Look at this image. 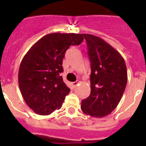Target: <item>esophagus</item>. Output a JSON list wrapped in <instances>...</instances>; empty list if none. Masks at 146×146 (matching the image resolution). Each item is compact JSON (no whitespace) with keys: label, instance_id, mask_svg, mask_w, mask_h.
Instances as JSON below:
<instances>
[{"label":"esophagus","instance_id":"1","mask_svg":"<svg viewBox=\"0 0 146 146\" xmlns=\"http://www.w3.org/2000/svg\"><path fill=\"white\" fill-rule=\"evenodd\" d=\"M78 84H79V81H75V82H72V86H73L74 88L77 87V86H78Z\"/></svg>","mask_w":146,"mask_h":146}]
</instances>
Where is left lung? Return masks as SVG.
Wrapping results in <instances>:
<instances>
[{"label": "left lung", "mask_w": 146, "mask_h": 146, "mask_svg": "<svg viewBox=\"0 0 146 146\" xmlns=\"http://www.w3.org/2000/svg\"><path fill=\"white\" fill-rule=\"evenodd\" d=\"M91 61V94L81 102L86 114L102 118L118 106L127 83L124 59L111 45L99 37L83 34Z\"/></svg>", "instance_id": "1"}]
</instances>
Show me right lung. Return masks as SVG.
<instances>
[{
  "label": "right lung",
  "instance_id": "add662e5",
  "mask_svg": "<svg viewBox=\"0 0 146 146\" xmlns=\"http://www.w3.org/2000/svg\"><path fill=\"white\" fill-rule=\"evenodd\" d=\"M82 34L53 33L45 35L23 57L19 69L20 92L34 113L47 115L59 110L70 89L63 81V58L71 45H79Z\"/></svg>",
  "mask_w": 146,
  "mask_h": 146
}]
</instances>
